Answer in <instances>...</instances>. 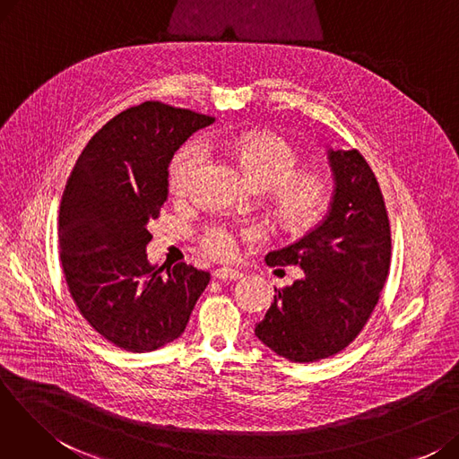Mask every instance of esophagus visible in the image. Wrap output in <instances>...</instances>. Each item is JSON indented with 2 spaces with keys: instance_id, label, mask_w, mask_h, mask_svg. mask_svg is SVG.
Segmentation results:
<instances>
[{
  "instance_id": "obj_1",
  "label": "esophagus",
  "mask_w": 459,
  "mask_h": 459,
  "mask_svg": "<svg viewBox=\"0 0 459 459\" xmlns=\"http://www.w3.org/2000/svg\"><path fill=\"white\" fill-rule=\"evenodd\" d=\"M213 277L220 281H238L244 277V273L239 270H232V268H217V270H213Z\"/></svg>"
}]
</instances>
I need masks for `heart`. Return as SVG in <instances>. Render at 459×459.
<instances>
[{"label":"heart","instance_id":"heart-1","mask_svg":"<svg viewBox=\"0 0 459 459\" xmlns=\"http://www.w3.org/2000/svg\"><path fill=\"white\" fill-rule=\"evenodd\" d=\"M206 144L232 154L256 187L270 189L275 217L284 227L308 229L327 208L331 195L327 177L315 169L298 171L299 152L284 137L275 134L213 135L206 139ZM206 144L193 139L175 154L169 165V189L173 197L186 199L195 189L208 160ZM258 238L256 227L215 221L199 232V247L212 258L227 260L236 256L239 242H255Z\"/></svg>","mask_w":459,"mask_h":459}]
</instances>
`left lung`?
<instances>
[{"mask_svg":"<svg viewBox=\"0 0 459 459\" xmlns=\"http://www.w3.org/2000/svg\"><path fill=\"white\" fill-rule=\"evenodd\" d=\"M336 187L327 215L268 266H299L303 277L275 288L255 334L292 363H315L348 348L379 301L391 266V223L365 156L329 151Z\"/></svg>","mask_w":459,"mask_h":459,"instance_id":"8db88e82","label":"left lung"}]
</instances>
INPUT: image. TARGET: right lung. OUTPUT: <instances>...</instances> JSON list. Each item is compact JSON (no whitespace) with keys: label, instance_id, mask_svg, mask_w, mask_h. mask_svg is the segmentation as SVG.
Instances as JSON below:
<instances>
[{"label":"right lung","instance_id":"1","mask_svg":"<svg viewBox=\"0 0 459 459\" xmlns=\"http://www.w3.org/2000/svg\"><path fill=\"white\" fill-rule=\"evenodd\" d=\"M212 117L143 102L96 132L66 180L59 258L80 315L120 350L154 351L184 333L210 273L151 266L147 225L167 201V167Z\"/></svg>","mask_w":459,"mask_h":459}]
</instances>
